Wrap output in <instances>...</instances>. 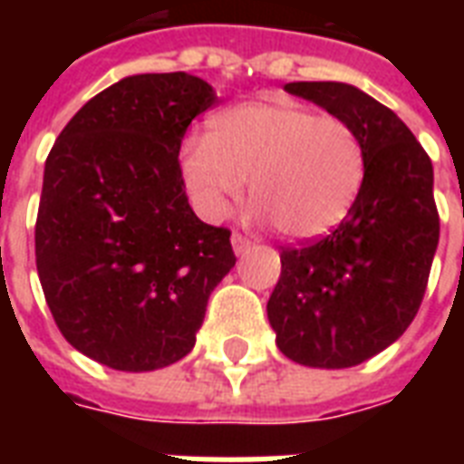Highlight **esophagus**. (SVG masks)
I'll return each mask as SVG.
<instances>
[{"instance_id":"esophagus-1","label":"esophagus","mask_w":464,"mask_h":464,"mask_svg":"<svg viewBox=\"0 0 464 464\" xmlns=\"http://www.w3.org/2000/svg\"><path fill=\"white\" fill-rule=\"evenodd\" d=\"M233 250H236V255H246L247 250H250V246H253V240L247 238V236H243V233H233Z\"/></svg>"}]
</instances>
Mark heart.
I'll list each match as a JSON object with an SVG mask.
<instances>
[{
  "label": "heart",
  "instance_id": "heart-1",
  "mask_svg": "<svg viewBox=\"0 0 464 464\" xmlns=\"http://www.w3.org/2000/svg\"><path fill=\"white\" fill-rule=\"evenodd\" d=\"M180 173L202 217H226L250 180L255 217L272 218L286 238L310 240L352 211L366 151L346 120L289 101H253L218 112L204 141L182 149Z\"/></svg>",
  "mask_w": 464,
  "mask_h": 464
}]
</instances>
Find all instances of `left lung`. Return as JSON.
Listing matches in <instances>:
<instances>
[{"instance_id": "left-lung-1", "label": "left lung", "mask_w": 464, "mask_h": 464, "mask_svg": "<svg viewBox=\"0 0 464 464\" xmlns=\"http://www.w3.org/2000/svg\"><path fill=\"white\" fill-rule=\"evenodd\" d=\"M284 91L359 132L366 178L330 236L282 247L269 324L279 352L301 366H359L402 337L424 298L440 233L431 159L395 112L356 86L294 82Z\"/></svg>"}]
</instances>
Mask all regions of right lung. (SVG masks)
<instances>
[{"instance_id":"right-lung-1","label":"right lung","mask_w":464,"mask_h":464,"mask_svg":"<svg viewBox=\"0 0 464 464\" xmlns=\"http://www.w3.org/2000/svg\"><path fill=\"white\" fill-rule=\"evenodd\" d=\"M218 98L185 72L137 74L93 96L45 160L35 265L62 337L115 371L192 352L207 301L236 265L231 231L197 218L180 144Z\"/></svg>"}]
</instances>
